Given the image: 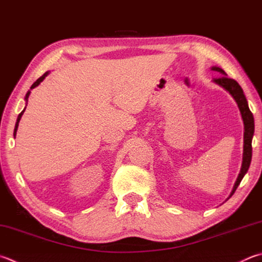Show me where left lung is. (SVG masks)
Returning a JSON list of instances; mask_svg holds the SVG:
<instances>
[{
	"mask_svg": "<svg viewBox=\"0 0 262 262\" xmlns=\"http://www.w3.org/2000/svg\"><path fill=\"white\" fill-rule=\"evenodd\" d=\"M213 71H216L220 74V77L214 78V82L217 83L219 85H221L222 88H225L227 92H229L232 97L237 103V105L239 107L242 118H243L244 121V152H243V164H242V168H241V173L237 178L236 183L234 185V189H232V192L230 196L234 194L236 191L237 187H238L242 179L244 178V175L246 174L247 169L250 167L251 164V159H252V137H253L254 134V119L253 115L250 111L249 105H247V101L246 97L243 93V89H242L238 82L234 79H230L227 77V74L225 71L220 68H212Z\"/></svg>",
	"mask_w": 262,
	"mask_h": 262,
	"instance_id": "left-lung-1",
	"label": "left lung"
}]
</instances>
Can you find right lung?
I'll list each match as a JSON object with an SVG mask.
<instances>
[{"mask_svg": "<svg viewBox=\"0 0 262 262\" xmlns=\"http://www.w3.org/2000/svg\"><path fill=\"white\" fill-rule=\"evenodd\" d=\"M47 74H48V72L47 73H45L43 75H42V77H40L39 79L36 80V81L32 84V87H31V89H33V88H35L37 84H39L41 81H43V79L47 77ZM30 94H31V92H27V94H26V97H25V99H26V102L28 101V96H30ZM24 111L25 110H23L20 113H19V116H18V118H17V122H16V126H15V132H13V135L16 136V133H17V128H18V123H19V121H20V118H21V116H23V113H24Z\"/></svg>", "mask_w": 262, "mask_h": 262, "instance_id": "add662e5", "label": "right lung"}]
</instances>
